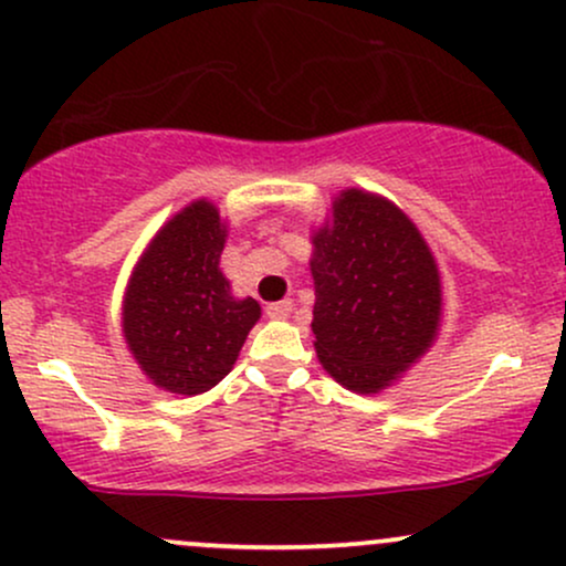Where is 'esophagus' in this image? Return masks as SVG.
<instances>
[{"instance_id":"obj_1","label":"esophagus","mask_w":566,"mask_h":566,"mask_svg":"<svg viewBox=\"0 0 566 566\" xmlns=\"http://www.w3.org/2000/svg\"><path fill=\"white\" fill-rule=\"evenodd\" d=\"M268 317L270 321H285V317L294 312V302H289V298H283V302H275V304H268Z\"/></svg>"}]
</instances>
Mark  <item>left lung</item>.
I'll list each match as a JSON object with an SVG mask.
<instances>
[{"label":"left lung","mask_w":566,"mask_h":566,"mask_svg":"<svg viewBox=\"0 0 566 566\" xmlns=\"http://www.w3.org/2000/svg\"><path fill=\"white\" fill-rule=\"evenodd\" d=\"M310 241L317 360L349 391L378 395L440 336L437 259L400 206L363 188L338 192Z\"/></svg>","instance_id":"obj_1"}]
</instances>
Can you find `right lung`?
<instances>
[{"label":"right lung","instance_id":"obj_1","mask_svg":"<svg viewBox=\"0 0 566 566\" xmlns=\"http://www.w3.org/2000/svg\"><path fill=\"white\" fill-rule=\"evenodd\" d=\"M228 222L206 198L179 209L139 254L122 304V331L150 384L196 397L235 365L262 307L232 296L219 270Z\"/></svg>","mask_w":566,"mask_h":566}]
</instances>
